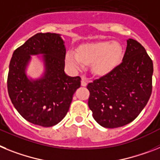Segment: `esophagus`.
Returning <instances> with one entry per match:
<instances>
[{"instance_id":"obj_1","label":"esophagus","mask_w":160,"mask_h":160,"mask_svg":"<svg viewBox=\"0 0 160 160\" xmlns=\"http://www.w3.org/2000/svg\"><path fill=\"white\" fill-rule=\"evenodd\" d=\"M87 83H88V80L85 78V77H83L81 80V86H84L85 87L87 85Z\"/></svg>"}]
</instances>
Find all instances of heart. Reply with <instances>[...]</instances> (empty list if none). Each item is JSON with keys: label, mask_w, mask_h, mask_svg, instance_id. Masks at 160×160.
Here are the masks:
<instances>
[{"label": "heart", "mask_w": 160, "mask_h": 160, "mask_svg": "<svg viewBox=\"0 0 160 160\" xmlns=\"http://www.w3.org/2000/svg\"><path fill=\"white\" fill-rule=\"evenodd\" d=\"M122 48L117 42L100 41L84 44L78 48L77 53L67 52L66 62L73 69H81L83 63L92 64V71L96 75H104L110 72L121 62Z\"/></svg>", "instance_id": "heart-1"}]
</instances>
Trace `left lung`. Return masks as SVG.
<instances>
[{"label":"left lung","instance_id":"obj_1","mask_svg":"<svg viewBox=\"0 0 160 160\" xmlns=\"http://www.w3.org/2000/svg\"><path fill=\"white\" fill-rule=\"evenodd\" d=\"M152 75L153 63L145 48L129 38L122 63L87 85L88 107L96 122L105 128L133 122L149 101Z\"/></svg>","mask_w":160,"mask_h":160}]
</instances>
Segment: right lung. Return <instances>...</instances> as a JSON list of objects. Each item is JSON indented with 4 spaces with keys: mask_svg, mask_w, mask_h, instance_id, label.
<instances>
[{
    "mask_svg": "<svg viewBox=\"0 0 160 160\" xmlns=\"http://www.w3.org/2000/svg\"><path fill=\"white\" fill-rule=\"evenodd\" d=\"M43 54L45 72L38 80L25 74L30 55ZM65 48L60 35L38 33L17 48L9 63L7 87L13 106L26 121L50 127L63 120L72 97L80 87V76L64 72Z\"/></svg>",
    "mask_w": 160,
    "mask_h": 160,
    "instance_id": "obj_1",
    "label": "right lung"
}]
</instances>
